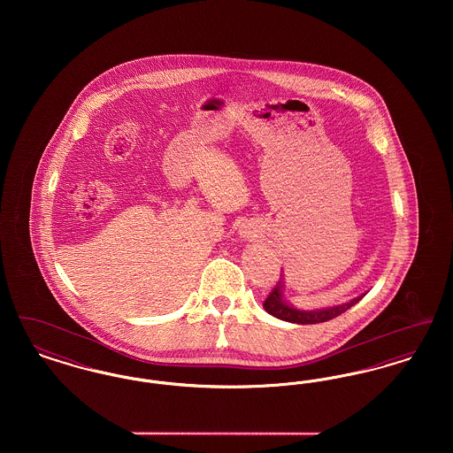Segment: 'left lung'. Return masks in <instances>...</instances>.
I'll return each instance as SVG.
<instances>
[{
    "label": "left lung",
    "instance_id": "obj_1",
    "mask_svg": "<svg viewBox=\"0 0 453 453\" xmlns=\"http://www.w3.org/2000/svg\"><path fill=\"white\" fill-rule=\"evenodd\" d=\"M281 281H279L272 292L268 294V297L263 302V307L268 314L279 318L281 321H288V323L296 324H318L326 323L340 314L346 312L351 305H355L362 297H357L353 301L346 302L343 305H336V307H329V309H319V311H297L290 305H287L281 299Z\"/></svg>",
    "mask_w": 453,
    "mask_h": 453
}]
</instances>
